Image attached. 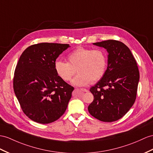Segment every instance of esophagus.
<instances>
[{"label":"esophagus","instance_id":"34e87169","mask_svg":"<svg viewBox=\"0 0 153 153\" xmlns=\"http://www.w3.org/2000/svg\"><path fill=\"white\" fill-rule=\"evenodd\" d=\"M81 91H84V92H88V89H84V88H81V89H80Z\"/></svg>","mask_w":153,"mask_h":153}]
</instances>
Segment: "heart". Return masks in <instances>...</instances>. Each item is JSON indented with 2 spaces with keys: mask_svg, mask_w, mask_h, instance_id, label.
I'll list each match as a JSON object with an SVG mask.
<instances>
[{
  "mask_svg": "<svg viewBox=\"0 0 153 153\" xmlns=\"http://www.w3.org/2000/svg\"><path fill=\"white\" fill-rule=\"evenodd\" d=\"M68 62L56 60L54 69L58 76L65 82L71 80L76 73L78 75L72 80L73 84L84 86L99 81L105 75L108 66L106 53L102 49L78 47L68 55Z\"/></svg>",
  "mask_w": 153,
  "mask_h": 153,
  "instance_id": "b5f03b06",
  "label": "heart"
}]
</instances>
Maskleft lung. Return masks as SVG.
Here are the masks:
<instances>
[{
  "label": "left lung",
  "mask_w": 153,
  "mask_h": 153,
  "mask_svg": "<svg viewBox=\"0 0 153 153\" xmlns=\"http://www.w3.org/2000/svg\"><path fill=\"white\" fill-rule=\"evenodd\" d=\"M94 44L107 50L108 67L105 75L90 88L94 99L88 109L100 121H115L123 117L135 102L138 68L131 51L123 43L109 39Z\"/></svg>",
  "instance_id": "8db88e82"
}]
</instances>
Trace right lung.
Returning a JSON list of instances; mask_svg holds the SVG:
<instances>
[{"instance_id":"obj_1","label":"right lung","mask_w":153,"mask_h":153,"mask_svg":"<svg viewBox=\"0 0 153 153\" xmlns=\"http://www.w3.org/2000/svg\"><path fill=\"white\" fill-rule=\"evenodd\" d=\"M69 44L41 43L28 47L19 59L13 89L24 114L42 124L56 121L64 114L74 88L54 69L59 55Z\"/></svg>"}]
</instances>
